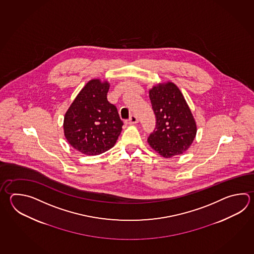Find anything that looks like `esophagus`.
<instances>
[{
    "instance_id": "1",
    "label": "esophagus",
    "mask_w": 254,
    "mask_h": 254,
    "mask_svg": "<svg viewBox=\"0 0 254 254\" xmlns=\"http://www.w3.org/2000/svg\"><path fill=\"white\" fill-rule=\"evenodd\" d=\"M137 122H138V119H137V117L135 116V115H132V116L130 117L129 119H127V120L126 121V123L128 125L136 124Z\"/></svg>"
}]
</instances>
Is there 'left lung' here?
Returning a JSON list of instances; mask_svg holds the SVG:
<instances>
[{
	"label": "left lung",
	"mask_w": 254,
	"mask_h": 254,
	"mask_svg": "<svg viewBox=\"0 0 254 254\" xmlns=\"http://www.w3.org/2000/svg\"><path fill=\"white\" fill-rule=\"evenodd\" d=\"M149 98L156 123L148 144L165 158L181 155L191 145L197 127L180 89L170 81L159 83L149 90Z\"/></svg>",
	"instance_id": "left-lung-1"
}]
</instances>
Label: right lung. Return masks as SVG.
<instances>
[{
  "label": "right lung",
  "instance_id": "1",
  "mask_svg": "<svg viewBox=\"0 0 254 254\" xmlns=\"http://www.w3.org/2000/svg\"><path fill=\"white\" fill-rule=\"evenodd\" d=\"M109 83L89 80L64 117V135L69 145L84 155H97L114 146L123 121L107 99Z\"/></svg>",
  "mask_w": 254,
  "mask_h": 254
}]
</instances>
